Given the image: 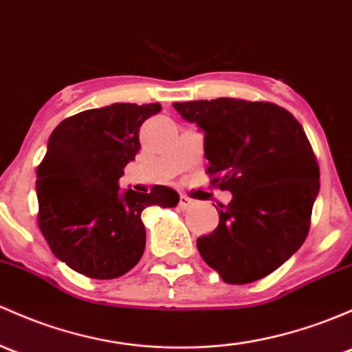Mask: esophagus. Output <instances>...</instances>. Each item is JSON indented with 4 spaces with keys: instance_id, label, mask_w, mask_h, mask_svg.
Returning <instances> with one entry per match:
<instances>
[{
    "instance_id": "34e87169",
    "label": "esophagus",
    "mask_w": 352,
    "mask_h": 352,
    "mask_svg": "<svg viewBox=\"0 0 352 352\" xmlns=\"http://www.w3.org/2000/svg\"><path fill=\"white\" fill-rule=\"evenodd\" d=\"M190 206H194V201H192L188 195H180V201H179V207L180 209H188Z\"/></svg>"
}]
</instances>
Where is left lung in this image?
<instances>
[{
    "mask_svg": "<svg viewBox=\"0 0 352 352\" xmlns=\"http://www.w3.org/2000/svg\"><path fill=\"white\" fill-rule=\"evenodd\" d=\"M173 108L204 129L210 186L232 194L217 228L197 239L202 260L226 283L265 278L305 241L320 188L302 124L268 101L217 98Z\"/></svg>",
    "mask_w": 352,
    "mask_h": 352,
    "instance_id": "left-lung-1",
    "label": "left lung"
}]
</instances>
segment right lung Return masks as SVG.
<instances>
[{"label":"right lung","instance_id":"1","mask_svg":"<svg viewBox=\"0 0 352 352\" xmlns=\"http://www.w3.org/2000/svg\"><path fill=\"white\" fill-rule=\"evenodd\" d=\"M160 109L158 102H116L65 118L52 131L36 166V223L52 253L74 272L123 276L145 251L143 209L179 204V194L164 186L120 192L124 166L142 148L140 128Z\"/></svg>","mask_w":352,"mask_h":352}]
</instances>
